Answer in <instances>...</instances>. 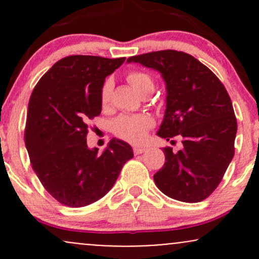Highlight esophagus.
I'll return each mask as SVG.
<instances>
[{
    "mask_svg": "<svg viewBox=\"0 0 259 259\" xmlns=\"http://www.w3.org/2000/svg\"><path fill=\"white\" fill-rule=\"evenodd\" d=\"M145 151H146V148L145 147H134V153L135 154H141L144 153Z\"/></svg>",
    "mask_w": 259,
    "mask_h": 259,
    "instance_id": "34e87169",
    "label": "esophagus"
}]
</instances>
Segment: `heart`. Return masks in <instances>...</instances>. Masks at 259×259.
<instances>
[{"mask_svg": "<svg viewBox=\"0 0 259 259\" xmlns=\"http://www.w3.org/2000/svg\"><path fill=\"white\" fill-rule=\"evenodd\" d=\"M126 80L139 94H141L146 89L154 88L153 79L147 73L140 72V70H132V72L127 73ZM111 80H106L105 84L102 85V89H101V103L103 106L108 102L109 97H111ZM152 125V118L148 117L147 114H121L113 121L112 130L120 139L126 140L133 144H138V142L142 141L147 130Z\"/></svg>", "mask_w": 259, "mask_h": 259, "instance_id": "1", "label": "heart"}]
</instances>
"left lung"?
I'll return each mask as SVG.
<instances>
[{"label": "left lung", "mask_w": 259, "mask_h": 259, "mask_svg": "<svg viewBox=\"0 0 259 259\" xmlns=\"http://www.w3.org/2000/svg\"><path fill=\"white\" fill-rule=\"evenodd\" d=\"M158 70L167 89V108L157 135L183 139V148H164V165L153 175L160 191L196 203L219 185L234 157L237 123L227 89L215 74L185 52L164 50L129 57Z\"/></svg>", "instance_id": "obj_1"}]
</instances>
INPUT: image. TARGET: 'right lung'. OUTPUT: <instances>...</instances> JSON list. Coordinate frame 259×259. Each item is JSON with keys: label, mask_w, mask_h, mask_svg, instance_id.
<instances>
[{"label": "right lung", "mask_w": 259, "mask_h": 259, "mask_svg": "<svg viewBox=\"0 0 259 259\" xmlns=\"http://www.w3.org/2000/svg\"><path fill=\"white\" fill-rule=\"evenodd\" d=\"M125 61L68 56L56 62L34 88L28 107L25 146L32 169L52 197L84 207L103 197L134 157L125 141L112 139L99 154L89 148V120L102 109L105 79Z\"/></svg>", "instance_id": "right-lung-1"}]
</instances>
